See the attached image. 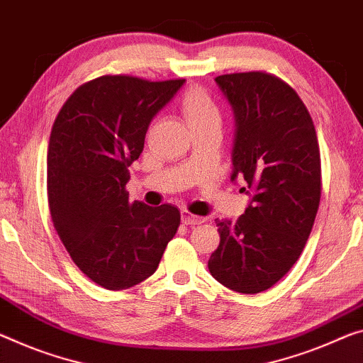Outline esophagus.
Listing matches in <instances>:
<instances>
[{
    "label": "esophagus",
    "instance_id": "esophagus-1",
    "mask_svg": "<svg viewBox=\"0 0 363 363\" xmlns=\"http://www.w3.org/2000/svg\"><path fill=\"white\" fill-rule=\"evenodd\" d=\"M182 222L185 225H199V224H203V222H206V219L204 217H199V216H193V214H189L188 211H182Z\"/></svg>",
    "mask_w": 363,
    "mask_h": 363
}]
</instances>
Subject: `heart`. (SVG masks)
I'll return each mask as SVG.
<instances>
[{
  "label": "heart",
  "instance_id": "heart-1",
  "mask_svg": "<svg viewBox=\"0 0 363 363\" xmlns=\"http://www.w3.org/2000/svg\"><path fill=\"white\" fill-rule=\"evenodd\" d=\"M180 110L191 131L220 123L219 108L203 89H189L182 97Z\"/></svg>",
  "mask_w": 363,
  "mask_h": 363
}]
</instances>
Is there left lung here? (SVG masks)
I'll return each instance as SVG.
<instances>
[{
  "instance_id": "left-lung-1",
  "label": "left lung",
  "mask_w": 363,
  "mask_h": 363,
  "mask_svg": "<svg viewBox=\"0 0 363 363\" xmlns=\"http://www.w3.org/2000/svg\"><path fill=\"white\" fill-rule=\"evenodd\" d=\"M235 118L230 180L252 196L235 222L216 220L220 243L209 258L216 281L259 294L302 255L321 198V159L313 120L294 89L267 72L216 77ZM243 188V189H247Z\"/></svg>"
}]
</instances>
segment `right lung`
<instances>
[{"label":"right lung","mask_w":363,"mask_h":363,"mask_svg":"<svg viewBox=\"0 0 363 363\" xmlns=\"http://www.w3.org/2000/svg\"><path fill=\"white\" fill-rule=\"evenodd\" d=\"M185 79L102 76L76 89L55 120L47 155L53 225L76 266L108 291L152 276L180 225L172 204L130 203V167L147 128Z\"/></svg>","instance_id":"right-lung-1"}]
</instances>
